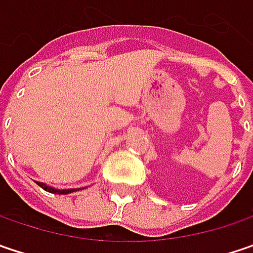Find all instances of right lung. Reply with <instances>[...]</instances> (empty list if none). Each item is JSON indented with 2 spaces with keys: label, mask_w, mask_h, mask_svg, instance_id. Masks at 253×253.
<instances>
[{
  "label": "right lung",
  "mask_w": 253,
  "mask_h": 253,
  "mask_svg": "<svg viewBox=\"0 0 253 253\" xmlns=\"http://www.w3.org/2000/svg\"><path fill=\"white\" fill-rule=\"evenodd\" d=\"M36 184L39 185V187H42L44 191H47V193H52V194H71V193H75V191H80L81 188H68V190H59V188H55V187H52V185H47V184H44V182H39V181H36Z\"/></svg>",
  "instance_id": "right-lung-1"
}]
</instances>
